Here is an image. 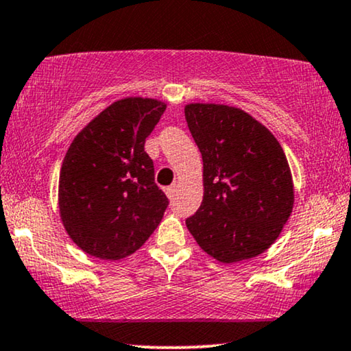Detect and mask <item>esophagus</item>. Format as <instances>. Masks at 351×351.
Segmentation results:
<instances>
[{
  "instance_id": "1",
  "label": "esophagus",
  "mask_w": 351,
  "mask_h": 351,
  "mask_svg": "<svg viewBox=\"0 0 351 351\" xmlns=\"http://www.w3.org/2000/svg\"><path fill=\"white\" fill-rule=\"evenodd\" d=\"M176 188H178V184H176V183H173L171 186H168V188H165V194L168 195V199H173V197H175Z\"/></svg>"
}]
</instances>
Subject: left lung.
Wrapping results in <instances>:
<instances>
[{
  "mask_svg": "<svg viewBox=\"0 0 351 351\" xmlns=\"http://www.w3.org/2000/svg\"><path fill=\"white\" fill-rule=\"evenodd\" d=\"M184 115L204 162V199L186 219L189 232L221 263L263 254L293 208L292 173L281 144L237 107L191 102Z\"/></svg>",
  "mask_w": 351,
  "mask_h": 351,
  "instance_id": "8db88e82",
  "label": "left lung"
}]
</instances>
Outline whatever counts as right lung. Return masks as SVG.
<instances>
[{"label": "right lung", "instance_id": "1", "mask_svg": "<svg viewBox=\"0 0 351 351\" xmlns=\"http://www.w3.org/2000/svg\"><path fill=\"white\" fill-rule=\"evenodd\" d=\"M167 104L123 97L96 115L65 154L59 213L70 239L99 260H121L149 239L168 199L154 183L144 143Z\"/></svg>", "mask_w": 351, "mask_h": 351}]
</instances>
